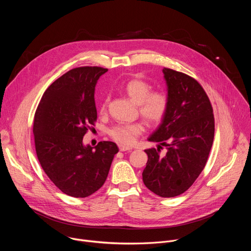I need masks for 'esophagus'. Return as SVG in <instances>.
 I'll return each mask as SVG.
<instances>
[{"label":"esophagus","mask_w":251,"mask_h":251,"mask_svg":"<svg viewBox=\"0 0 251 251\" xmlns=\"http://www.w3.org/2000/svg\"><path fill=\"white\" fill-rule=\"evenodd\" d=\"M119 150H120L121 152H125V151H131L132 148L127 147V146H124V145H119Z\"/></svg>","instance_id":"obj_1"}]
</instances>
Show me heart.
I'll use <instances>...</instances> for the list:
<instances>
[{
  "instance_id": "1",
  "label": "heart",
  "mask_w": 251,
  "mask_h": 251,
  "mask_svg": "<svg viewBox=\"0 0 251 251\" xmlns=\"http://www.w3.org/2000/svg\"><path fill=\"white\" fill-rule=\"evenodd\" d=\"M127 96L136 104L141 116L151 124L161 122L169 107V98L164 91L152 90V85L140 78H134L127 81L123 87ZM109 97L106 96L101 103L100 113L106 112L107 104ZM145 130V126L142 122L135 123H121L109 129L110 137L122 145H132L137 137Z\"/></svg>"
}]
</instances>
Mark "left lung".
Returning a JSON list of instances; mask_svg holds the SVG:
<instances>
[{
  "label": "left lung",
  "instance_id": "left-lung-1",
  "mask_svg": "<svg viewBox=\"0 0 251 251\" xmlns=\"http://www.w3.org/2000/svg\"><path fill=\"white\" fill-rule=\"evenodd\" d=\"M169 107L159 127L149 137L158 149H147L143 182L154 194L173 198L185 193L203 170L214 136L210 101L193 77L171 68L163 69ZM162 146L167 149L160 154Z\"/></svg>",
  "mask_w": 251,
  "mask_h": 251
}]
</instances>
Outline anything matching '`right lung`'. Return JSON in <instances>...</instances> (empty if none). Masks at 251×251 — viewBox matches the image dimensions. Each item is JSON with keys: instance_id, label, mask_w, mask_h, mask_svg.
Listing matches in <instances>:
<instances>
[{"instance_id": "right-lung-1", "label": "right lung", "mask_w": 251, "mask_h": 251, "mask_svg": "<svg viewBox=\"0 0 251 251\" xmlns=\"http://www.w3.org/2000/svg\"><path fill=\"white\" fill-rule=\"evenodd\" d=\"M108 69L82 66L67 71L45 91L34 114L33 136L39 162L65 195L86 198L105 183L119 149L110 141L83 145L97 111L95 85Z\"/></svg>"}]
</instances>
